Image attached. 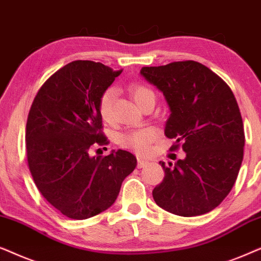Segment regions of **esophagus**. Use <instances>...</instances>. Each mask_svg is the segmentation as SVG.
Wrapping results in <instances>:
<instances>
[{
	"mask_svg": "<svg viewBox=\"0 0 261 261\" xmlns=\"http://www.w3.org/2000/svg\"><path fill=\"white\" fill-rule=\"evenodd\" d=\"M148 163L149 162L147 161V160H143L142 158H138L137 159V167H138V168H143V167L147 166Z\"/></svg>",
	"mask_w": 261,
	"mask_h": 261,
	"instance_id": "obj_1",
	"label": "esophagus"
}]
</instances>
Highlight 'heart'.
Segmentation results:
<instances>
[{
	"mask_svg": "<svg viewBox=\"0 0 261 261\" xmlns=\"http://www.w3.org/2000/svg\"><path fill=\"white\" fill-rule=\"evenodd\" d=\"M128 93L133 96L135 102L138 106H143L148 101H155V94L150 87H148L144 83L134 82L127 87ZM116 96V89L107 88L103 90L102 94L99 98V112L105 120H109L111 118V111H112V103ZM159 134L155 128L152 127H143L138 130L128 131L126 134L120 135L118 138V142L123 148L131 149V150L144 154L149 150L150 144L158 138Z\"/></svg>",
	"mask_w": 261,
	"mask_h": 261,
	"instance_id": "1",
	"label": "heart"
}]
</instances>
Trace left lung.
Returning a JSON list of instances; mask_svg holds the SVG:
<instances>
[{
	"instance_id": "8db88e82",
	"label": "left lung",
	"mask_w": 261,
	"mask_h": 261,
	"mask_svg": "<svg viewBox=\"0 0 261 261\" xmlns=\"http://www.w3.org/2000/svg\"><path fill=\"white\" fill-rule=\"evenodd\" d=\"M141 75L161 90L171 109L165 128L175 140L171 150L186 152L174 166L160 162L165 178L152 191L155 203L184 217L209 213L230 192L244 159L235 96L220 76L194 61L143 67Z\"/></svg>"
}]
</instances>
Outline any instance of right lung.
Returning <instances> with one entry per match:
<instances>
[{
	"label": "right lung",
	"instance_id": "add662e5",
	"mask_svg": "<svg viewBox=\"0 0 261 261\" xmlns=\"http://www.w3.org/2000/svg\"><path fill=\"white\" fill-rule=\"evenodd\" d=\"M121 71L74 61L44 82L31 106L26 124L30 172L45 199L72 220L109 209L137 165L131 152L120 149L107 156L89 154L93 145L109 144L98 103Z\"/></svg>",
	"mask_w": 261,
	"mask_h": 261
}]
</instances>
